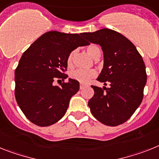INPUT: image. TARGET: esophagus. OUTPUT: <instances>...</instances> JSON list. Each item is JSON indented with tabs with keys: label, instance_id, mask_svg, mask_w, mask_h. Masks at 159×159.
<instances>
[{
	"label": "esophagus",
	"instance_id": "34e87169",
	"mask_svg": "<svg viewBox=\"0 0 159 159\" xmlns=\"http://www.w3.org/2000/svg\"><path fill=\"white\" fill-rule=\"evenodd\" d=\"M85 85H84V84H80V89H84V88H85Z\"/></svg>",
	"mask_w": 159,
	"mask_h": 159
}]
</instances>
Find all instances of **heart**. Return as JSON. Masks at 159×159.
<instances>
[{
    "label": "heart",
    "mask_w": 159,
    "mask_h": 159,
    "mask_svg": "<svg viewBox=\"0 0 159 159\" xmlns=\"http://www.w3.org/2000/svg\"><path fill=\"white\" fill-rule=\"evenodd\" d=\"M86 50H87V53L94 59H98L101 55L100 49L96 45H89L87 47ZM76 53H77V51L74 49L69 53L68 57L66 58V65L68 66V68L71 69L74 67V61ZM97 72L95 70H75L74 71L70 72V78L75 80L78 82L85 84L89 82L92 78H94Z\"/></svg>",
    "instance_id": "1"
}]
</instances>
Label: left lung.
Returning a JSON list of instances; mask_svg holds the SVG:
<instances>
[{"label":"left lung","mask_w":159,"mask_h":159,"mask_svg":"<svg viewBox=\"0 0 159 159\" xmlns=\"http://www.w3.org/2000/svg\"><path fill=\"white\" fill-rule=\"evenodd\" d=\"M82 36L102 46L104 66L97 80L110 85L103 89L91 85L94 94L88 106L93 117L104 125H121L143 101L147 78L143 57L129 40L114 30L102 29Z\"/></svg>","instance_id":"left-lung-1"}]
</instances>
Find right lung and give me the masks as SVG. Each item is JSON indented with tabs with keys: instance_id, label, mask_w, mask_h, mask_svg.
Listing matches in <instances>:
<instances>
[{
	"instance_id": "1",
	"label": "right lung",
	"mask_w": 159,
	"mask_h": 159,
	"mask_svg": "<svg viewBox=\"0 0 159 159\" xmlns=\"http://www.w3.org/2000/svg\"><path fill=\"white\" fill-rule=\"evenodd\" d=\"M82 34L47 32L22 54L15 70V98L23 114L38 126L56 123L66 114L79 82L64 81L68 75L66 58L78 46L89 45ZM62 80L60 86L55 80Z\"/></svg>"
}]
</instances>
